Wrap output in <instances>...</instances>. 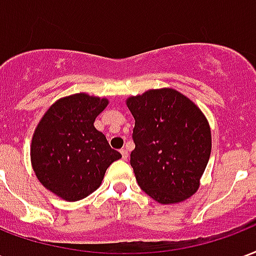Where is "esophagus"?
<instances>
[{
	"label": "esophagus",
	"instance_id": "obj_1",
	"mask_svg": "<svg viewBox=\"0 0 256 256\" xmlns=\"http://www.w3.org/2000/svg\"><path fill=\"white\" fill-rule=\"evenodd\" d=\"M120 154H122V158H124V161L128 158V150H126V149L120 150Z\"/></svg>",
	"mask_w": 256,
	"mask_h": 256
}]
</instances>
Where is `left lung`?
<instances>
[{
    "instance_id": "obj_1",
    "label": "left lung",
    "mask_w": 256,
    "mask_h": 256,
    "mask_svg": "<svg viewBox=\"0 0 256 256\" xmlns=\"http://www.w3.org/2000/svg\"><path fill=\"white\" fill-rule=\"evenodd\" d=\"M126 106L136 120L130 164L142 190L160 204L193 196L212 149L206 115L173 88L128 96Z\"/></svg>"
}]
</instances>
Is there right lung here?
<instances>
[{
  "mask_svg": "<svg viewBox=\"0 0 256 256\" xmlns=\"http://www.w3.org/2000/svg\"><path fill=\"white\" fill-rule=\"evenodd\" d=\"M107 104V98L86 92L60 98L34 128L33 172L48 190L66 202H78L96 190L107 168L122 158L94 126Z\"/></svg>",
  "mask_w": 256,
  "mask_h": 256,
  "instance_id": "add662e5",
  "label": "right lung"
}]
</instances>
